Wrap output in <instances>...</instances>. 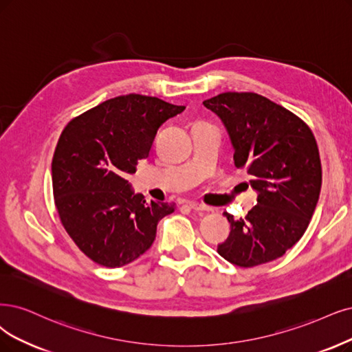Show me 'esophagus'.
<instances>
[{
    "instance_id": "esophagus-1",
    "label": "esophagus",
    "mask_w": 352,
    "mask_h": 352,
    "mask_svg": "<svg viewBox=\"0 0 352 352\" xmlns=\"http://www.w3.org/2000/svg\"><path fill=\"white\" fill-rule=\"evenodd\" d=\"M190 206V209H192V210H196V212H207L209 209H207L206 206H203V204H200V203H190L188 204Z\"/></svg>"
}]
</instances>
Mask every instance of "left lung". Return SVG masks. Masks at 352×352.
<instances>
[{"instance_id":"obj_1","label":"left lung","mask_w":352,"mask_h":352,"mask_svg":"<svg viewBox=\"0 0 352 352\" xmlns=\"http://www.w3.org/2000/svg\"><path fill=\"white\" fill-rule=\"evenodd\" d=\"M223 122L236 168L252 177L256 206L243 219L225 213L230 233L217 252L251 268L283 256L306 232L319 200L322 165L309 126L255 93H223L203 101Z\"/></svg>"}]
</instances>
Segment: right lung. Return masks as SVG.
Returning <instances> with one entry per match:
<instances>
[{
    "label": "right lung",
    "instance_id": "obj_1",
    "mask_svg": "<svg viewBox=\"0 0 352 352\" xmlns=\"http://www.w3.org/2000/svg\"><path fill=\"white\" fill-rule=\"evenodd\" d=\"M184 109L127 94L98 104L62 130L52 160L55 206L75 245L98 265L135 261L151 248L160 220L175 210V203H146L127 177L148 158L160 126Z\"/></svg>",
    "mask_w": 352,
    "mask_h": 352
}]
</instances>
